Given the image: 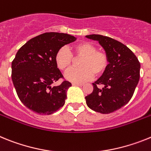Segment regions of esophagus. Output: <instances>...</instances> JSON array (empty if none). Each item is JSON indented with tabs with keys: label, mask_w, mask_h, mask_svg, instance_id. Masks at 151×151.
Here are the masks:
<instances>
[{
	"label": "esophagus",
	"mask_w": 151,
	"mask_h": 151,
	"mask_svg": "<svg viewBox=\"0 0 151 151\" xmlns=\"http://www.w3.org/2000/svg\"><path fill=\"white\" fill-rule=\"evenodd\" d=\"M73 86H83V83H72Z\"/></svg>",
	"instance_id": "obj_1"
}]
</instances>
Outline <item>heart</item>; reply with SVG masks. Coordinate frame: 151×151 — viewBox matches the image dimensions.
Segmentation results:
<instances>
[{
  "label": "heart",
  "mask_w": 151,
  "mask_h": 151,
  "mask_svg": "<svg viewBox=\"0 0 151 151\" xmlns=\"http://www.w3.org/2000/svg\"><path fill=\"white\" fill-rule=\"evenodd\" d=\"M72 55L75 58H81L78 64L80 68L72 69L65 76L67 80L73 83H83L91 79L93 75L96 77L102 75L109 64L106 54L97 51L93 44L84 42L75 45L72 48V55L67 47L58 48L55 55L58 68L63 71L69 70L73 62Z\"/></svg>",
  "instance_id": "b5f03b06"
}]
</instances>
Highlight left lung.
<instances>
[{"mask_svg": "<svg viewBox=\"0 0 151 151\" xmlns=\"http://www.w3.org/2000/svg\"><path fill=\"white\" fill-rule=\"evenodd\" d=\"M86 37L99 42L109 61L106 70L93 83V92L85 96L86 105L95 112L111 113L132 99L140 78L141 65L135 55L120 42L96 34Z\"/></svg>", "mask_w": 151, "mask_h": 151, "instance_id": "8db88e82", "label": "left lung"}]
</instances>
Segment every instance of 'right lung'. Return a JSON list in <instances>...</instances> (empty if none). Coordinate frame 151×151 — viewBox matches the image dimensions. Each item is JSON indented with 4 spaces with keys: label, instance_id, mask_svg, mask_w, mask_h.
<instances>
[{
    "label": "right lung",
    "instance_id": "right-lung-1",
    "mask_svg": "<svg viewBox=\"0 0 151 151\" xmlns=\"http://www.w3.org/2000/svg\"><path fill=\"white\" fill-rule=\"evenodd\" d=\"M77 38L67 33L45 32L32 38L19 48L12 61V81L18 97L25 106L41 115H51L62 107L71 83L65 81L56 66L58 48Z\"/></svg>",
    "mask_w": 151,
    "mask_h": 151
}]
</instances>
